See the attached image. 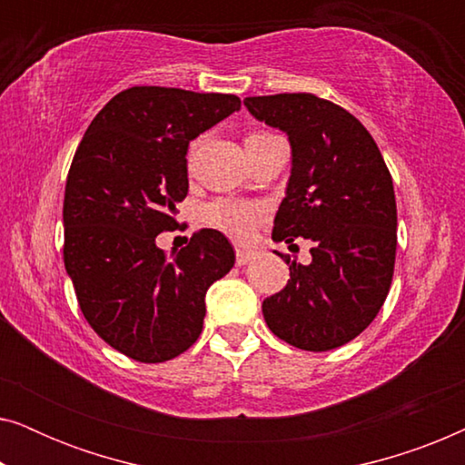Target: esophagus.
<instances>
[{
  "instance_id": "34e87169",
  "label": "esophagus",
  "mask_w": 465,
  "mask_h": 465,
  "mask_svg": "<svg viewBox=\"0 0 465 465\" xmlns=\"http://www.w3.org/2000/svg\"><path fill=\"white\" fill-rule=\"evenodd\" d=\"M253 260V252L250 250H237V266H243Z\"/></svg>"
}]
</instances>
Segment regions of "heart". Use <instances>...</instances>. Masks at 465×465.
Segmentation results:
<instances>
[{
	"label": "heart",
	"instance_id": "obj_1",
	"mask_svg": "<svg viewBox=\"0 0 465 465\" xmlns=\"http://www.w3.org/2000/svg\"><path fill=\"white\" fill-rule=\"evenodd\" d=\"M253 135H262V133H252L250 137ZM264 215L266 207L262 203L228 199V196L207 203L201 212V218L209 228H215L234 241L250 239Z\"/></svg>",
	"mask_w": 465,
	"mask_h": 465
}]
</instances>
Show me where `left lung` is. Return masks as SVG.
I'll list each match as a JSON object with an SVG mask.
<instances>
[{
	"instance_id": "1",
	"label": "left lung",
	"mask_w": 465,
	"mask_h": 465,
	"mask_svg": "<svg viewBox=\"0 0 465 465\" xmlns=\"http://www.w3.org/2000/svg\"><path fill=\"white\" fill-rule=\"evenodd\" d=\"M253 118L283 131L292 173L272 239L311 241V262L285 258V288L262 302L266 326L304 351H330L371 326L393 277L396 194L371 133L311 93L247 97Z\"/></svg>"
}]
</instances>
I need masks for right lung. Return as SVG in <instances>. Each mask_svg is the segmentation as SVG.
Returning a JSON list of instances; mask_svg holds the SVG:
<instances>
[{
	"label": "right lung",
	"mask_w": 465,
	"mask_h": 465,
	"mask_svg": "<svg viewBox=\"0 0 465 465\" xmlns=\"http://www.w3.org/2000/svg\"><path fill=\"white\" fill-rule=\"evenodd\" d=\"M241 107L237 94L133 86L93 118L65 183L67 275L91 328L126 358L158 364L194 345L209 285L234 264L232 245L203 228L167 256L188 194V143Z\"/></svg>",
	"instance_id": "1"
}]
</instances>
